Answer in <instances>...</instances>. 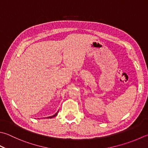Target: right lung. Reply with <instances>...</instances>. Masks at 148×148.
Returning a JSON list of instances; mask_svg holds the SVG:
<instances>
[{"label": "right lung", "mask_w": 148, "mask_h": 148, "mask_svg": "<svg viewBox=\"0 0 148 148\" xmlns=\"http://www.w3.org/2000/svg\"><path fill=\"white\" fill-rule=\"evenodd\" d=\"M58 112H56V114H55L54 115H52V116H50V117H48V118H53V117H56V115H57V114H58Z\"/></svg>", "instance_id": "right-lung-1"}]
</instances>
